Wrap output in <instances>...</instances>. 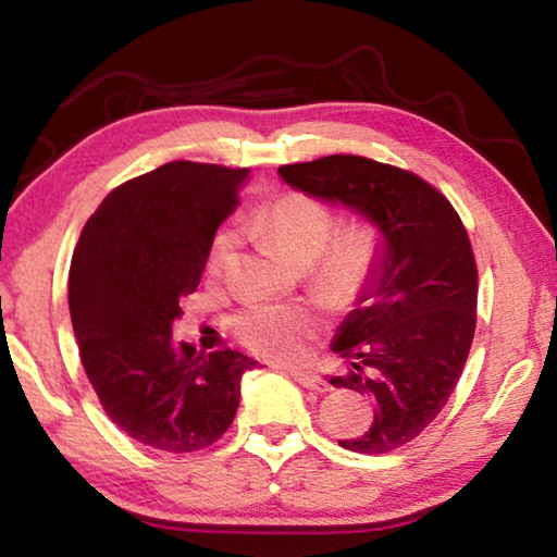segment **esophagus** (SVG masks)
I'll list each match as a JSON object with an SVG mask.
<instances>
[{
  "mask_svg": "<svg viewBox=\"0 0 557 557\" xmlns=\"http://www.w3.org/2000/svg\"><path fill=\"white\" fill-rule=\"evenodd\" d=\"M289 375L301 385V388H309V391H317V393H326V391H329V383L319 379V375L312 373V371L292 369Z\"/></svg>",
  "mask_w": 557,
  "mask_h": 557,
  "instance_id": "34e87169",
  "label": "esophagus"
}]
</instances>
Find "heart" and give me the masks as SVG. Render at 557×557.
<instances>
[{"label":"heart","instance_id":"obj_1","mask_svg":"<svg viewBox=\"0 0 557 557\" xmlns=\"http://www.w3.org/2000/svg\"><path fill=\"white\" fill-rule=\"evenodd\" d=\"M248 231L275 248L292 268H307L309 285L329 305H346L369 282L381 238L369 223L336 233L334 213L309 196L285 194L248 221ZM235 250V233L221 231L209 252V270L219 272ZM317 332V317L299 305H250L233 317V334L252 354L270 361H295Z\"/></svg>","mask_w":557,"mask_h":557}]
</instances>
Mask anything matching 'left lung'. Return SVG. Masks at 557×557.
Returning a JSON list of instances; mask_svg holds the SVG:
<instances>
[{"instance_id": "1", "label": "left lung", "mask_w": 557, "mask_h": 557, "mask_svg": "<svg viewBox=\"0 0 557 557\" xmlns=\"http://www.w3.org/2000/svg\"><path fill=\"white\" fill-rule=\"evenodd\" d=\"M295 191L351 209L381 233V250L334 354V388L375 403L369 430L338 445L385 455L408 445L445 408L476 329V262L467 228L435 186L366 157L332 154L277 169Z\"/></svg>"}]
</instances>
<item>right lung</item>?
<instances>
[{
    "instance_id": "right-lung-1",
    "label": "right lung",
    "mask_w": 557,
    "mask_h": 557,
    "mask_svg": "<svg viewBox=\"0 0 557 557\" xmlns=\"http://www.w3.org/2000/svg\"><path fill=\"white\" fill-rule=\"evenodd\" d=\"M248 169L169 162L102 199L73 250L69 307L102 410L127 437L196 451L231 428L240 379L258 361L172 338L178 301L199 287L213 235Z\"/></svg>"
}]
</instances>
